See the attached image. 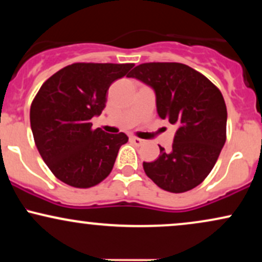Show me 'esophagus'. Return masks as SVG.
<instances>
[{"label": "esophagus", "mask_w": 262, "mask_h": 262, "mask_svg": "<svg viewBox=\"0 0 262 262\" xmlns=\"http://www.w3.org/2000/svg\"><path fill=\"white\" fill-rule=\"evenodd\" d=\"M130 140L133 141L135 145H141V144L145 143V140L140 139V138H137V137H130Z\"/></svg>", "instance_id": "1"}]
</instances>
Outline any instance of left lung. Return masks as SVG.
Instances as JSON below:
<instances>
[{
    "label": "left lung",
    "mask_w": 262,
    "mask_h": 262,
    "mask_svg": "<svg viewBox=\"0 0 262 262\" xmlns=\"http://www.w3.org/2000/svg\"><path fill=\"white\" fill-rule=\"evenodd\" d=\"M128 77L152 87L160 118L177 125L172 148L159 145V158L143 162L146 176L172 193L194 188L214 167L227 139L223 95L204 75L180 62H145Z\"/></svg>",
    "instance_id": "left-lung-1"
}]
</instances>
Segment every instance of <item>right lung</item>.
Here are the masks:
<instances>
[{"label":"right lung","mask_w":262,"mask_h":262,"mask_svg":"<svg viewBox=\"0 0 262 262\" xmlns=\"http://www.w3.org/2000/svg\"><path fill=\"white\" fill-rule=\"evenodd\" d=\"M134 64L75 62L50 76L31 106L35 145L56 179L76 188L98 185L113 169L124 133L93 129L91 118L106 107L113 81Z\"/></svg>","instance_id":"right-lung-1"}]
</instances>
